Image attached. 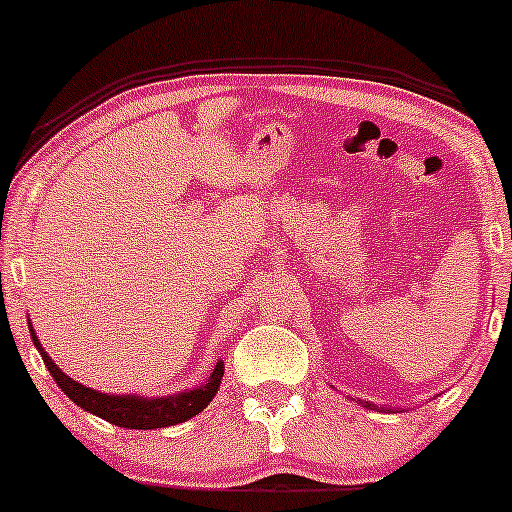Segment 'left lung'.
<instances>
[{"label": "left lung", "mask_w": 512, "mask_h": 512, "mask_svg": "<svg viewBox=\"0 0 512 512\" xmlns=\"http://www.w3.org/2000/svg\"><path fill=\"white\" fill-rule=\"evenodd\" d=\"M358 404H363V407H368V409H375L373 404H370V402H363V399H358Z\"/></svg>", "instance_id": "8db88e82"}]
</instances>
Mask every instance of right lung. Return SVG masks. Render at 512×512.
Segmentation results:
<instances>
[{
	"label": "right lung",
	"mask_w": 512,
	"mask_h": 512,
	"mask_svg": "<svg viewBox=\"0 0 512 512\" xmlns=\"http://www.w3.org/2000/svg\"><path fill=\"white\" fill-rule=\"evenodd\" d=\"M28 330H31V339L35 349L43 356L45 366H48L50 375L55 378V383L60 385V390L72 399L74 404H79L81 409L91 411V414L101 416V419L110 421V424L120 428H137V431H151V428H166L182 424V421L192 419L199 411L207 409V404L214 399L219 392L221 378H223V361H219L211 370L209 380L204 385L192 387V390L178 392V395L168 397H151L146 399L144 395H110V392H98L91 387L76 383L74 378H69L67 373H62V368L48 356V351L43 349L40 339L35 337L33 325L28 322Z\"/></svg>",
	"instance_id": "obj_1"
}]
</instances>
